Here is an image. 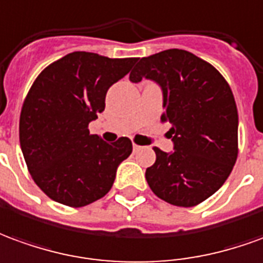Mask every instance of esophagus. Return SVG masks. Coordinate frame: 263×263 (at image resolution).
<instances>
[{
  "instance_id": "esophagus-1",
  "label": "esophagus",
  "mask_w": 263,
  "mask_h": 263,
  "mask_svg": "<svg viewBox=\"0 0 263 263\" xmlns=\"http://www.w3.org/2000/svg\"><path fill=\"white\" fill-rule=\"evenodd\" d=\"M141 150V146H137V144H133V152H139Z\"/></svg>"
}]
</instances>
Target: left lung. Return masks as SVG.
Returning a JSON list of instances; mask_svg holds the SVG:
<instances>
[{"label": "left lung", "mask_w": 263, "mask_h": 263, "mask_svg": "<svg viewBox=\"0 0 263 263\" xmlns=\"http://www.w3.org/2000/svg\"><path fill=\"white\" fill-rule=\"evenodd\" d=\"M148 79L163 92L170 153L154 147L146 180L158 198L194 206L222 187L238 156V110L230 85L212 65L182 49L141 58L130 82Z\"/></svg>", "instance_id": "obj_1"}]
</instances>
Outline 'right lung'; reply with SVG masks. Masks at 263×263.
I'll use <instances>...</instances> for the list:
<instances>
[{"mask_svg": "<svg viewBox=\"0 0 263 263\" xmlns=\"http://www.w3.org/2000/svg\"><path fill=\"white\" fill-rule=\"evenodd\" d=\"M136 61L72 52L35 79L22 106L20 143L33 181L51 200L78 208L110 191L132 141L120 137L109 144L87 126L105 110L109 87Z\"/></svg>", "mask_w": 263, "mask_h": 263, "instance_id": "1", "label": "right lung"}]
</instances>
